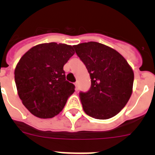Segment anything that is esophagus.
<instances>
[{"label": "esophagus", "mask_w": 155, "mask_h": 155, "mask_svg": "<svg viewBox=\"0 0 155 155\" xmlns=\"http://www.w3.org/2000/svg\"><path fill=\"white\" fill-rule=\"evenodd\" d=\"M74 85H75V90H76V91H78V82H75Z\"/></svg>", "instance_id": "34e87169"}]
</instances>
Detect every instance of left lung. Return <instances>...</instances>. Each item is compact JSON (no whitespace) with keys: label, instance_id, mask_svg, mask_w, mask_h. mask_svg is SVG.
<instances>
[{"label":"left lung","instance_id":"1","mask_svg":"<svg viewBox=\"0 0 155 155\" xmlns=\"http://www.w3.org/2000/svg\"><path fill=\"white\" fill-rule=\"evenodd\" d=\"M74 47L91 78L89 91L80 93L84 113L98 120L112 118L132 94V68L119 52L99 42H83Z\"/></svg>","mask_w":155,"mask_h":155}]
</instances>
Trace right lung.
<instances>
[{"label": "right lung", "mask_w": 155, "mask_h": 155, "mask_svg": "<svg viewBox=\"0 0 155 155\" xmlns=\"http://www.w3.org/2000/svg\"><path fill=\"white\" fill-rule=\"evenodd\" d=\"M74 54L72 46L57 42L31 47L15 70L18 94L23 105L41 119L53 118L64 109L74 85L66 81L64 65Z\"/></svg>", "instance_id": "right-lung-1"}]
</instances>
